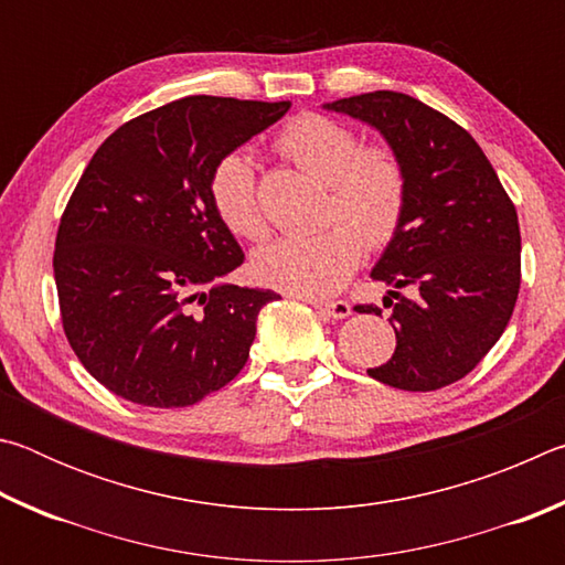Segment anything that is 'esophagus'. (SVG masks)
Wrapping results in <instances>:
<instances>
[{
	"label": "esophagus",
	"mask_w": 565,
	"mask_h": 565,
	"mask_svg": "<svg viewBox=\"0 0 565 565\" xmlns=\"http://www.w3.org/2000/svg\"><path fill=\"white\" fill-rule=\"evenodd\" d=\"M319 311L327 313L331 319H347L351 317V303L349 301H311Z\"/></svg>",
	"instance_id": "obj_1"
}]
</instances>
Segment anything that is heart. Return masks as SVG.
Listing matches in <instances>:
<instances>
[{"label": "heart", "mask_w": 565, "mask_h": 565, "mask_svg": "<svg viewBox=\"0 0 565 565\" xmlns=\"http://www.w3.org/2000/svg\"><path fill=\"white\" fill-rule=\"evenodd\" d=\"M281 154L329 186L323 222L311 236H281L252 259L256 281L299 296H329L356 271L363 244L384 248L396 236L408 204V171L388 145H361L359 134L323 114H299L276 139ZM209 199L238 238L269 234L252 161L238 151L209 174Z\"/></svg>", "instance_id": "b5f03b06"}]
</instances>
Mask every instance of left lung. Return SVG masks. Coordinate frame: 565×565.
Listing matches in <instances>:
<instances>
[{
    "label": "left lung",
    "instance_id": "obj_1",
    "mask_svg": "<svg viewBox=\"0 0 565 565\" xmlns=\"http://www.w3.org/2000/svg\"><path fill=\"white\" fill-rule=\"evenodd\" d=\"M327 109L376 127L408 171L404 222L371 271L391 286L396 351L369 376L404 391L444 388L509 327L521 289L519 214L471 134L424 102L369 92ZM359 313L381 309L359 303Z\"/></svg>",
    "mask_w": 565,
    "mask_h": 565
}]
</instances>
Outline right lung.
<instances>
[{
  "label": "right lung",
  "instance_id": "1",
  "mask_svg": "<svg viewBox=\"0 0 565 565\" xmlns=\"http://www.w3.org/2000/svg\"><path fill=\"white\" fill-rule=\"evenodd\" d=\"M289 102L184 97L104 139L54 244L66 341L111 394L191 406L244 369L256 317L281 299L222 284L244 252L209 199V174Z\"/></svg>",
  "mask_w": 565,
  "mask_h": 565
}]
</instances>
